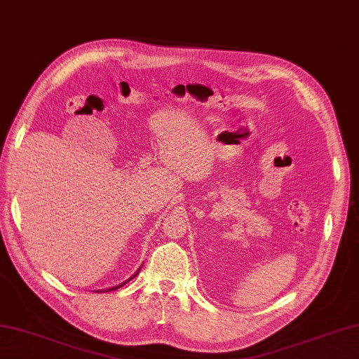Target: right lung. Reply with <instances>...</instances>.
I'll list each match as a JSON object with an SVG mask.
<instances>
[{
  "mask_svg": "<svg viewBox=\"0 0 359 359\" xmlns=\"http://www.w3.org/2000/svg\"><path fill=\"white\" fill-rule=\"evenodd\" d=\"M139 270H140V269H139ZM139 270H137V273H139ZM137 273H134V275H133V278H134V276H137ZM133 278H130V280H133ZM130 280H128V281H130ZM123 285H126V283H121V285H118V286H116V287H111V289H104V290H100V292H109V290H116V289L121 287V286H123Z\"/></svg>",
  "mask_w": 359,
  "mask_h": 359,
  "instance_id": "obj_1",
  "label": "right lung"
}]
</instances>
